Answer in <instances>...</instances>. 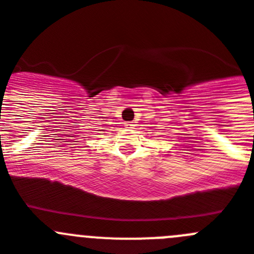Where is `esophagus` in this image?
I'll return each instance as SVG.
<instances>
[{
  "label": "esophagus",
  "mask_w": 254,
  "mask_h": 254,
  "mask_svg": "<svg viewBox=\"0 0 254 254\" xmlns=\"http://www.w3.org/2000/svg\"><path fill=\"white\" fill-rule=\"evenodd\" d=\"M134 126H136V125H134V122H127V123H126V127H127V128H133Z\"/></svg>",
  "instance_id": "1"
}]
</instances>
